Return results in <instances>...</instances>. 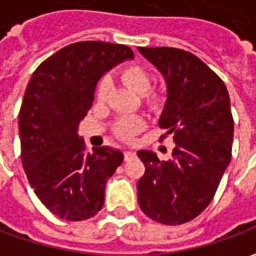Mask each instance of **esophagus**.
<instances>
[{
  "label": "esophagus",
  "instance_id": "1",
  "mask_svg": "<svg viewBox=\"0 0 256 256\" xmlns=\"http://www.w3.org/2000/svg\"><path fill=\"white\" fill-rule=\"evenodd\" d=\"M123 155H124V160H130L132 158H134V156H136V154H134L133 150H123Z\"/></svg>",
  "mask_w": 256,
  "mask_h": 256
}]
</instances>
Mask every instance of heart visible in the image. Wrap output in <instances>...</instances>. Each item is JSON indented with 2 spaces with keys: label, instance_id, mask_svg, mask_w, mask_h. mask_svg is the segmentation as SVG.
Returning <instances> with one entry per match:
<instances>
[{
  "label": "heart",
  "instance_id": "obj_1",
  "mask_svg": "<svg viewBox=\"0 0 256 256\" xmlns=\"http://www.w3.org/2000/svg\"><path fill=\"white\" fill-rule=\"evenodd\" d=\"M122 78L128 82L136 92L144 93L150 89L152 84V76L150 74L141 66L133 64L123 68ZM110 90V84L106 78L98 80V84L96 86V98L98 101H104ZM150 101H156L155 94H150ZM144 128V120L138 116H126L122 118L115 126V134L118 137H120L124 141H130L137 133H140Z\"/></svg>",
  "mask_w": 256,
  "mask_h": 256
}]
</instances>
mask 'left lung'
<instances>
[{
    "label": "left lung",
    "mask_w": 256,
    "mask_h": 256,
    "mask_svg": "<svg viewBox=\"0 0 256 256\" xmlns=\"http://www.w3.org/2000/svg\"><path fill=\"white\" fill-rule=\"evenodd\" d=\"M167 82L159 126L176 142L172 158L159 160L138 150L145 172L137 182L138 204L163 225L194 220L211 203L232 158L234 122L224 80L193 53L177 48H138Z\"/></svg>",
    "instance_id": "left-lung-1"
}]
</instances>
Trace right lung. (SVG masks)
Listing matches in <instances>:
<instances>
[{
  "label": "right lung",
  "mask_w": 256,
  "mask_h": 256,
  "mask_svg": "<svg viewBox=\"0 0 256 256\" xmlns=\"http://www.w3.org/2000/svg\"><path fill=\"white\" fill-rule=\"evenodd\" d=\"M133 58L126 45L75 42L42 62L27 84L19 112L22 163L38 198L62 220H89L102 208L123 154L111 146L89 154L76 132L102 74Z\"/></svg>",
  "instance_id": "right-lung-1"
}]
</instances>
